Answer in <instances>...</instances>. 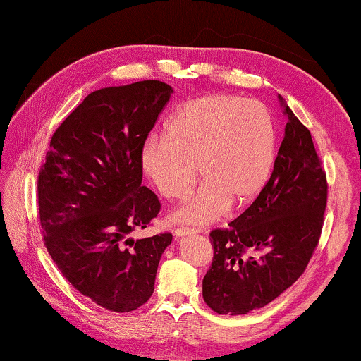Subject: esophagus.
Wrapping results in <instances>:
<instances>
[{
    "label": "esophagus",
    "instance_id": "34e87169",
    "mask_svg": "<svg viewBox=\"0 0 361 361\" xmlns=\"http://www.w3.org/2000/svg\"><path fill=\"white\" fill-rule=\"evenodd\" d=\"M195 233H199V230L187 228V226H182V228H174V236H176V238H182V236L195 235Z\"/></svg>",
    "mask_w": 361,
    "mask_h": 361
}]
</instances>
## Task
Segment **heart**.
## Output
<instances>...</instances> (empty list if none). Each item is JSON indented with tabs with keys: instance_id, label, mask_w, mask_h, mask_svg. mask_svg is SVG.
Instances as JSON below:
<instances>
[{
	"instance_id": "b5f03b06",
	"label": "heart",
	"mask_w": 361,
	"mask_h": 361,
	"mask_svg": "<svg viewBox=\"0 0 361 361\" xmlns=\"http://www.w3.org/2000/svg\"><path fill=\"white\" fill-rule=\"evenodd\" d=\"M278 147V126L264 103L212 93L177 106L166 123L164 137H149L140 161L167 199L189 194L199 167L204 184L177 207L172 220L207 225L226 214L231 202L245 207L263 194Z\"/></svg>"
}]
</instances>
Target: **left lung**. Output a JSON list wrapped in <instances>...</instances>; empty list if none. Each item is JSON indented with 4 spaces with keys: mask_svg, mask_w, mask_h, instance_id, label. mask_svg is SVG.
Here are the masks:
<instances>
[{
    "mask_svg": "<svg viewBox=\"0 0 361 361\" xmlns=\"http://www.w3.org/2000/svg\"><path fill=\"white\" fill-rule=\"evenodd\" d=\"M279 100L288 121L268 187L228 228L210 233L214 261L202 294L216 314H248L283 294L304 273L322 231L325 172L310 131Z\"/></svg>",
    "mask_w": 361,
    "mask_h": 361,
    "instance_id": "left-lung-1",
    "label": "left lung"
}]
</instances>
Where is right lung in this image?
<instances>
[{"label": "right lung", "instance_id": "add662e5", "mask_svg": "<svg viewBox=\"0 0 361 361\" xmlns=\"http://www.w3.org/2000/svg\"><path fill=\"white\" fill-rule=\"evenodd\" d=\"M171 85L142 80L92 92L51 140L37 179L44 245L78 293L131 312L154 290L172 235L133 240L161 210L141 185V147L169 102Z\"/></svg>", "mask_w": 361, "mask_h": 361}]
</instances>
